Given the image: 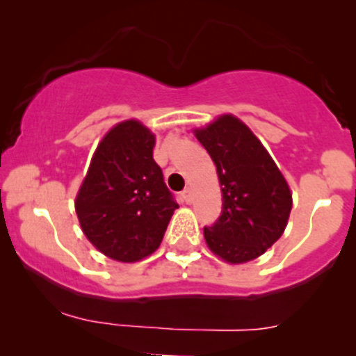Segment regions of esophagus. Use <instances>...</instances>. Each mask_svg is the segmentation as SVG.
<instances>
[{"instance_id":"esophagus-1","label":"esophagus","mask_w":356,"mask_h":356,"mask_svg":"<svg viewBox=\"0 0 356 356\" xmlns=\"http://www.w3.org/2000/svg\"><path fill=\"white\" fill-rule=\"evenodd\" d=\"M181 196H182V201H186V203H191V200H193L191 189H184V191L181 193Z\"/></svg>"}]
</instances>
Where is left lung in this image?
I'll return each mask as SVG.
<instances>
[{"label":"left lung","instance_id":"8db88e82","mask_svg":"<svg viewBox=\"0 0 356 356\" xmlns=\"http://www.w3.org/2000/svg\"><path fill=\"white\" fill-rule=\"evenodd\" d=\"M195 134L222 188L220 217L203 229L207 245L231 264L253 260L284 232L293 207L288 182L239 118L224 115Z\"/></svg>","mask_w":356,"mask_h":356}]
</instances>
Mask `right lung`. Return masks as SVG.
<instances>
[{
	"label": "right lung",
	"instance_id": "add662e5",
	"mask_svg": "<svg viewBox=\"0 0 356 356\" xmlns=\"http://www.w3.org/2000/svg\"><path fill=\"white\" fill-rule=\"evenodd\" d=\"M155 136L138 120L103 138L79 189L75 211L86 238L118 261H138L160 246L179 208L153 160Z\"/></svg>",
	"mask_w": 356,
	"mask_h": 356
}]
</instances>
